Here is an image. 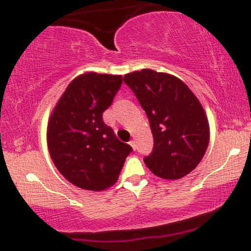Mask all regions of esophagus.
<instances>
[{
    "instance_id": "34e87169",
    "label": "esophagus",
    "mask_w": 251,
    "mask_h": 251,
    "mask_svg": "<svg viewBox=\"0 0 251 251\" xmlns=\"http://www.w3.org/2000/svg\"><path fill=\"white\" fill-rule=\"evenodd\" d=\"M129 145L132 146V149H133V150H135V148H137V144H135V140L134 139H132L131 142H129Z\"/></svg>"
}]
</instances>
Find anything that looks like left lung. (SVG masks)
<instances>
[{"label": "left lung", "mask_w": 251, "mask_h": 251, "mask_svg": "<svg viewBox=\"0 0 251 251\" xmlns=\"http://www.w3.org/2000/svg\"><path fill=\"white\" fill-rule=\"evenodd\" d=\"M124 82L133 91L149 118L153 150L144 158L152 174L179 179L201 163L210 128L203 106L180 79L153 70L132 72Z\"/></svg>", "instance_id": "obj_1"}]
</instances>
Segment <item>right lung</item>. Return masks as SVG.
Returning a JSON list of instances; mask_svg holds the SVG:
<instances>
[{"mask_svg": "<svg viewBox=\"0 0 251 251\" xmlns=\"http://www.w3.org/2000/svg\"><path fill=\"white\" fill-rule=\"evenodd\" d=\"M122 82V75L81 74L67 86L51 112L47 126L50 158L77 188L101 191L113 185L132 151L102 120Z\"/></svg>", "mask_w": 251, "mask_h": 251, "instance_id": "obj_1", "label": "right lung"}]
</instances>
